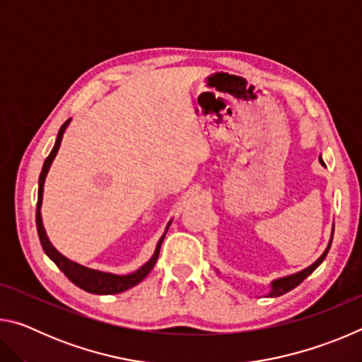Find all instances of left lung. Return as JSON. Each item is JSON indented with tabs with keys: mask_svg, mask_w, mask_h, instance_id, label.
I'll use <instances>...</instances> for the list:
<instances>
[{
	"mask_svg": "<svg viewBox=\"0 0 362 362\" xmlns=\"http://www.w3.org/2000/svg\"><path fill=\"white\" fill-rule=\"evenodd\" d=\"M321 161V159H320ZM322 163V161H321ZM324 164V163H322ZM330 244H332V238H330V243H329V246H327V249L324 250V254L320 257V259H317L313 265L311 267H308V268H305L303 272H300V273H296V274H291V276H286V278H281V279H276V281H273L272 283V292L268 293V297H279V296H283V293H286V292H289V291H292L293 287H297L300 283H302L303 279H306L310 276L311 273L315 272V269L321 265L322 263V260L326 259V255H327V252H329V249H330Z\"/></svg>",
	"mask_w": 362,
	"mask_h": 362,
	"instance_id": "8db88e82",
	"label": "left lung"
}]
</instances>
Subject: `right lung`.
<instances>
[{"label":"right lung","instance_id":"1","mask_svg":"<svg viewBox=\"0 0 362 362\" xmlns=\"http://www.w3.org/2000/svg\"><path fill=\"white\" fill-rule=\"evenodd\" d=\"M69 122H70V119H66L62 124V127L59 129L56 145H54L52 151L49 153V156L46 158L45 164H42V170L40 174V182H38V203H36V230H38L41 246H42V249H45L46 255L54 263H56V265L60 269H62L65 276L69 278L73 284L81 287V289L86 291V292L99 293V296H108V293H119L122 291H127L136 284H139L140 281H142L146 276V274L151 272L153 267H155L156 260H158L159 249H161V244H163L164 236H166V233H164V235L161 236V240L158 241L156 250H155V254H153L151 259L146 262L144 267H140L136 273L126 274V276H118V274H112V273H102V272H97V269H90V268H86L83 265H78V263L69 260L66 257H64L62 254H59L57 250L52 247V244L49 243V240H47L45 226H42V220H41L42 187H45V179L47 175V170H49V168H51L54 158H56V155H57L60 142H62L64 132L66 129V126H69ZM169 225H168V228H169ZM168 228H166V231H168Z\"/></svg>","mask_w":362,"mask_h":362}]
</instances>
